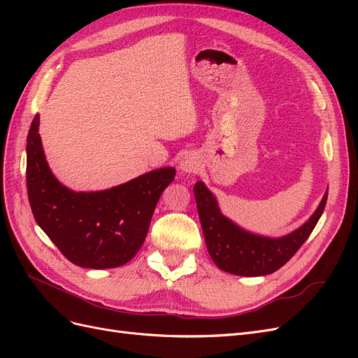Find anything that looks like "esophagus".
<instances>
[{
	"label": "esophagus",
	"mask_w": 358,
	"mask_h": 358,
	"mask_svg": "<svg viewBox=\"0 0 358 358\" xmlns=\"http://www.w3.org/2000/svg\"><path fill=\"white\" fill-rule=\"evenodd\" d=\"M200 167H201V162L197 154H187L179 162V169L183 173H199Z\"/></svg>",
	"instance_id": "34e87169"
}]
</instances>
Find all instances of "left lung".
I'll list each match as a JSON object with an SVG mask.
<instances>
[{"instance_id": "obj_1", "label": "left lung", "mask_w": 358, "mask_h": 358, "mask_svg": "<svg viewBox=\"0 0 358 358\" xmlns=\"http://www.w3.org/2000/svg\"><path fill=\"white\" fill-rule=\"evenodd\" d=\"M327 196L329 191L305 224L275 239L241 229L221 213L218 201L203 182L194 185V197L209 255L224 272L239 276H264L282 267L315 229L326 208Z\"/></svg>"}]
</instances>
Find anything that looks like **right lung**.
I'll return each instance as SVG.
<instances>
[{"instance_id":"1","label":"right lung","mask_w":358,"mask_h":358,"mask_svg":"<svg viewBox=\"0 0 358 358\" xmlns=\"http://www.w3.org/2000/svg\"><path fill=\"white\" fill-rule=\"evenodd\" d=\"M38 125L36 115L27 138V189L40 229L76 266L127 264L143 245L155 206L176 170L164 167L110 189L76 192L50 171Z\"/></svg>"}]
</instances>
